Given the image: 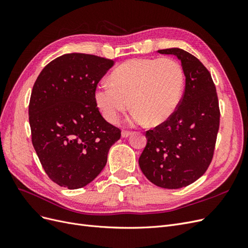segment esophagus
Here are the masks:
<instances>
[{
  "label": "esophagus",
  "mask_w": 248,
  "mask_h": 248,
  "mask_svg": "<svg viewBox=\"0 0 248 248\" xmlns=\"http://www.w3.org/2000/svg\"><path fill=\"white\" fill-rule=\"evenodd\" d=\"M131 131H128V130H123L122 131V138H128L129 136H131Z\"/></svg>",
  "instance_id": "34e87169"
}]
</instances>
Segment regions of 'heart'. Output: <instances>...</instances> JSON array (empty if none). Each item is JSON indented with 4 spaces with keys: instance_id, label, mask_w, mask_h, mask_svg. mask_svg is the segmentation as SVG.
<instances>
[{
    "instance_id": "obj_1",
    "label": "heart",
    "mask_w": 248,
    "mask_h": 248,
    "mask_svg": "<svg viewBox=\"0 0 248 248\" xmlns=\"http://www.w3.org/2000/svg\"><path fill=\"white\" fill-rule=\"evenodd\" d=\"M111 82L95 91V102L103 118L116 123L122 112L134 108L131 122L159 125L177 109L184 88V70L172 58L129 60L112 71Z\"/></svg>"
}]
</instances>
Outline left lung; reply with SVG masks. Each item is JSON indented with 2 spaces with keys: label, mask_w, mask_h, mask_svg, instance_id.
<instances>
[{
  "label": "left lung",
  "mask_w": 248,
  "mask_h": 248,
  "mask_svg": "<svg viewBox=\"0 0 248 248\" xmlns=\"http://www.w3.org/2000/svg\"><path fill=\"white\" fill-rule=\"evenodd\" d=\"M181 60L185 90L166 122L146 131L147 145L140 168L149 181L168 189L188 186L205 174L212 161L220 109L211 73L198 58L181 48L158 50Z\"/></svg>",
  "instance_id": "obj_1"
}]
</instances>
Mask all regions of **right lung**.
Here are the masks:
<instances>
[{
  "mask_svg": "<svg viewBox=\"0 0 248 248\" xmlns=\"http://www.w3.org/2000/svg\"><path fill=\"white\" fill-rule=\"evenodd\" d=\"M110 59L66 54L37 78L29 103L32 144L48 178L81 188L100 174L121 130L101 116L97 85L114 65Z\"/></svg>",
  "mask_w": 248,
  "mask_h": 248,
  "instance_id": "right-lung-1",
  "label": "right lung"
}]
</instances>
